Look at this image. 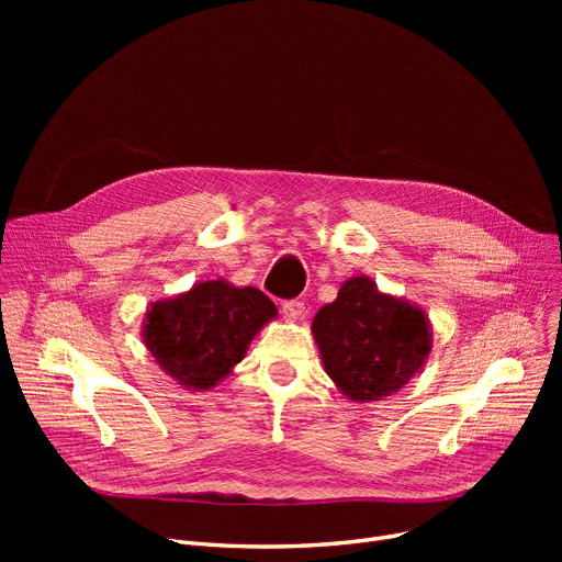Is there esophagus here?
I'll return each mask as SVG.
<instances>
[{"mask_svg": "<svg viewBox=\"0 0 562 562\" xmlns=\"http://www.w3.org/2000/svg\"><path fill=\"white\" fill-rule=\"evenodd\" d=\"M282 314L286 321H301L305 316V305L301 301H286L282 305Z\"/></svg>", "mask_w": 562, "mask_h": 562, "instance_id": "34e87169", "label": "esophagus"}]
</instances>
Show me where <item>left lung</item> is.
Here are the masks:
<instances>
[{"label": "left lung", "instance_id": "obj_1", "mask_svg": "<svg viewBox=\"0 0 562 562\" xmlns=\"http://www.w3.org/2000/svg\"><path fill=\"white\" fill-rule=\"evenodd\" d=\"M312 335L323 369L356 403L396 394L419 373L432 350L426 310L378 289L367 276L348 278L337 299L323 305Z\"/></svg>", "mask_w": 562, "mask_h": 562}]
</instances>
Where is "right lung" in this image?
<instances>
[{
    "label": "right lung",
    "mask_w": 562,
    "mask_h": 562,
    "mask_svg": "<svg viewBox=\"0 0 562 562\" xmlns=\"http://www.w3.org/2000/svg\"><path fill=\"white\" fill-rule=\"evenodd\" d=\"M278 316V307L255 286L200 280L172 299L145 310V348L177 385L206 392L239 364L255 335Z\"/></svg>",
    "instance_id": "add662e5"
}]
</instances>
